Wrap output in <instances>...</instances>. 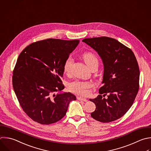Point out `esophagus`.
<instances>
[{
  "label": "esophagus",
  "instance_id": "34e87169",
  "mask_svg": "<svg viewBox=\"0 0 151 151\" xmlns=\"http://www.w3.org/2000/svg\"><path fill=\"white\" fill-rule=\"evenodd\" d=\"M77 100H78L80 101H87V100L86 99L81 98V97H77Z\"/></svg>",
  "mask_w": 151,
  "mask_h": 151
}]
</instances>
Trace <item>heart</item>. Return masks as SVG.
I'll list each match as a JSON object with an SVG mask.
<instances>
[{
	"label": "heart",
	"instance_id": "1",
	"mask_svg": "<svg viewBox=\"0 0 151 151\" xmlns=\"http://www.w3.org/2000/svg\"><path fill=\"white\" fill-rule=\"evenodd\" d=\"M82 57L86 64L90 68H91L94 66H98L99 60L94 54L90 52H87L84 53ZM73 63V57L71 55L68 57V58L65 60L63 65L64 71L65 73H70ZM91 87L92 84L90 82L80 81H75L71 82L68 86V88L70 91L81 96H87L88 94V90Z\"/></svg>",
	"mask_w": 151,
	"mask_h": 151
}]
</instances>
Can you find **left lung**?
Returning a JSON list of instances; mask_svg holds the SVG:
<instances>
[{
    "label": "left lung",
    "instance_id": "obj_1",
    "mask_svg": "<svg viewBox=\"0 0 151 151\" xmlns=\"http://www.w3.org/2000/svg\"><path fill=\"white\" fill-rule=\"evenodd\" d=\"M82 41L97 52L104 65V85L99 89L100 94L90 99L96 107L91 116L103 123L114 121L129 110L137 94L140 72L136 58L130 48L111 38ZM106 95L107 99L102 98Z\"/></svg>",
    "mask_w": 151,
    "mask_h": 151
}]
</instances>
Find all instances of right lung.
Masks as SVG:
<instances>
[{"label": "right lung", "mask_w": 151, "mask_h": 151, "mask_svg": "<svg viewBox=\"0 0 151 151\" xmlns=\"http://www.w3.org/2000/svg\"><path fill=\"white\" fill-rule=\"evenodd\" d=\"M79 40L47 39L31 44L19 54L12 84L19 103L34 121L49 124L65 115L72 93L55 94L64 88L63 65Z\"/></svg>", "instance_id": "add662e5"}]
</instances>
